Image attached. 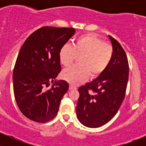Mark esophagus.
<instances>
[{"label":"esophagus","instance_id":"1","mask_svg":"<svg viewBox=\"0 0 146 146\" xmlns=\"http://www.w3.org/2000/svg\"><path fill=\"white\" fill-rule=\"evenodd\" d=\"M69 89L70 90H76L77 89V88L75 86H73V85H70V87H69Z\"/></svg>","mask_w":146,"mask_h":146}]
</instances>
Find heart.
I'll list each match as a JSON object with an SVG mask.
<instances>
[{"label": "heart", "mask_w": 146, "mask_h": 146, "mask_svg": "<svg viewBox=\"0 0 146 146\" xmlns=\"http://www.w3.org/2000/svg\"><path fill=\"white\" fill-rule=\"evenodd\" d=\"M80 66H74L62 72L63 78L77 85L88 78L99 76L110 66L113 57V48L109 44L93 35H85L76 39L73 46L65 44L59 51V60L64 66L73 63L76 56H80Z\"/></svg>", "instance_id": "heart-1"}]
</instances>
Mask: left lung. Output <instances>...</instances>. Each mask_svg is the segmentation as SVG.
Returning a JSON list of instances; mask_svg holds the SVG:
<instances>
[{
  "mask_svg": "<svg viewBox=\"0 0 146 146\" xmlns=\"http://www.w3.org/2000/svg\"><path fill=\"white\" fill-rule=\"evenodd\" d=\"M113 48L110 66L97 78L78 88L76 107L78 120L84 126L98 128L110 121L118 111L126 93L129 68L120 44L109 36Z\"/></svg>",
  "mask_w": 146,
  "mask_h": 146,
  "instance_id": "8db88e82",
  "label": "left lung"
}]
</instances>
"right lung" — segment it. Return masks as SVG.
Returning <instances> with one entry per match:
<instances>
[{"label": "right lung", "instance_id": "1", "mask_svg": "<svg viewBox=\"0 0 146 146\" xmlns=\"http://www.w3.org/2000/svg\"><path fill=\"white\" fill-rule=\"evenodd\" d=\"M75 32L74 28L43 27L22 46L13 70V88L17 106L27 118L45 123L58 113L69 88L65 80H55L61 70L59 51ZM50 82L52 86L45 91Z\"/></svg>", "mask_w": 146, "mask_h": 146}]
</instances>
